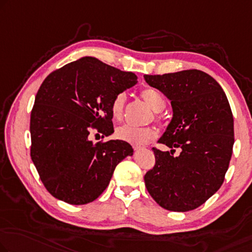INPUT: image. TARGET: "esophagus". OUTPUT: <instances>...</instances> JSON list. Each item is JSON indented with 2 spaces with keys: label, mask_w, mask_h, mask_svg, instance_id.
<instances>
[{
  "label": "esophagus",
  "mask_w": 252,
  "mask_h": 252,
  "mask_svg": "<svg viewBox=\"0 0 252 252\" xmlns=\"http://www.w3.org/2000/svg\"><path fill=\"white\" fill-rule=\"evenodd\" d=\"M132 148L134 150H139V149H141V146L140 145H132Z\"/></svg>",
  "instance_id": "1"
}]
</instances>
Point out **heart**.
Returning a JSON list of instances; mask_svg holds the SVG:
<instances>
[{
	"instance_id": "1",
	"label": "heart",
	"mask_w": 252,
	"mask_h": 252,
	"mask_svg": "<svg viewBox=\"0 0 252 252\" xmlns=\"http://www.w3.org/2000/svg\"><path fill=\"white\" fill-rule=\"evenodd\" d=\"M140 97L147 103L150 108L155 112L163 111L166 106V98L158 90L152 87H146L140 92ZM126 102L125 93L116 95L111 103V113L115 121H120L123 118V112ZM157 120H159V113H156ZM157 132L154 127H134L131 126H122L115 130V137L120 140L129 142L132 145H142L152 139L156 138Z\"/></svg>"
}]
</instances>
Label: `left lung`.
<instances>
[{
	"label": "left lung",
	"instance_id": "obj_1",
	"mask_svg": "<svg viewBox=\"0 0 252 252\" xmlns=\"http://www.w3.org/2000/svg\"><path fill=\"white\" fill-rule=\"evenodd\" d=\"M149 86L171 100L173 118L154 147L155 165L145 174V185L160 207L189 212L201 206L223 185L234 144V122L224 90L199 70L145 74ZM182 152L174 158L172 151Z\"/></svg>",
	"mask_w": 252,
	"mask_h": 252
}]
</instances>
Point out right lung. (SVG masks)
<instances>
[{
    "label": "right lung",
    "instance_id": "add662e5",
    "mask_svg": "<svg viewBox=\"0 0 252 252\" xmlns=\"http://www.w3.org/2000/svg\"><path fill=\"white\" fill-rule=\"evenodd\" d=\"M137 76L81 58L48 74L30 114V156L44 187L71 205H85L106 189L116 165L133 149L126 141L94 142L93 131L113 133L111 103Z\"/></svg>",
    "mask_w": 252,
    "mask_h": 252
}]
</instances>
